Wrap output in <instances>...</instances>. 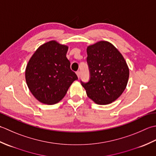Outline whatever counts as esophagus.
I'll return each mask as SVG.
<instances>
[{"mask_svg": "<svg viewBox=\"0 0 156 156\" xmlns=\"http://www.w3.org/2000/svg\"><path fill=\"white\" fill-rule=\"evenodd\" d=\"M76 74H77L78 78L80 77V76H81V72H80V71H77V72H76Z\"/></svg>", "mask_w": 156, "mask_h": 156, "instance_id": "obj_1", "label": "esophagus"}]
</instances>
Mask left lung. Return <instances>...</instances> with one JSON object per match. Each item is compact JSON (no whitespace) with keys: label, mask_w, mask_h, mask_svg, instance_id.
Wrapping results in <instances>:
<instances>
[{"label":"left lung","mask_w":156,"mask_h":156,"mask_svg":"<svg viewBox=\"0 0 156 156\" xmlns=\"http://www.w3.org/2000/svg\"><path fill=\"white\" fill-rule=\"evenodd\" d=\"M87 54L90 80L81 81L82 86L95 103H112L120 96L128 83L129 70L125 58L106 41L88 46Z\"/></svg>","instance_id":"left-lung-1"}]
</instances>
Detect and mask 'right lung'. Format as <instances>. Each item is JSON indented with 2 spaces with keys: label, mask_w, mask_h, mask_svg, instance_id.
I'll return each instance as SVG.
<instances>
[{
  "label": "right lung",
  "mask_w": 156,
  "mask_h": 156,
  "mask_svg": "<svg viewBox=\"0 0 156 156\" xmlns=\"http://www.w3.org/2000/svg\"><path fill=\"white\" fill-rule=\"evenodd\" d=\"M68 47L56 41L40 46L25 69V80L34 96L40 102L55 104L66 95L78 77L66 56Z\"/></svg>",
  "instance_id": "obj_1"
}]
</instances>
